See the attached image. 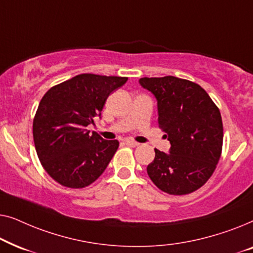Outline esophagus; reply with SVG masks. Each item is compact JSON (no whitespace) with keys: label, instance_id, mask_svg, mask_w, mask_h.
Masks as SVG:
<instances>
[{"label":"esophagus","instance_id":"1","mask_svg":"<svg viewBox=\"0 0 253 253\" xmlns=\"http://www.w3.org/2000/svg\"><path fill=\"white\" fill-rule=\"evenodd\" d=\"M126 144L127 145V146H130V147H136V146H138V145H139V143H137V141H133V140H131V139H126Z\"/></svg>","mask_w":253,"mask_h":253}]
</instances>
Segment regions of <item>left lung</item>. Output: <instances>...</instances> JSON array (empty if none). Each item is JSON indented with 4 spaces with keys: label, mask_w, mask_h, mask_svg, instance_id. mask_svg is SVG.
Here are the masks:
<instances>
[{
    "label": "left lung",
    "mask_w": 253,
    "mask_h": 253,
    "mask_svg": "<svg viewBox=\"0 0 253 253\" xmlns=\"http://www.w3.org/2000/svg\"><path fill=\"white\" fill-rule=\"evenodd\" d=\"M158 101L159 127L170 141L169 153L155 148L147 174L169 195H188L205 184L220 160L223 126L220 110L196 83L166 77L140 78Z\"/></svg>",
    "instance_id": "1"
}]
</instances>
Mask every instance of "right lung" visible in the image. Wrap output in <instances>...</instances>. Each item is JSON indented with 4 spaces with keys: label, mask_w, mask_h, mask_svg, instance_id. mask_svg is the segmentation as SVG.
Returning <instances> with one entry per match:
<instances>
[{
    "label": "right lung",
    "mask_w": 253,
    "mask_h": 253,
    "mask_svg": "<svg viewBox=\"0 0 253 253\" xmlns=\"http://www.w3.org/2000/svg\"><path fill=\"white\" fill-rule=\"evenodd\" d=\"M126 77L82 74L42 96L33 120V139L44 170L61 185L82 189L105 171L120 143L86 126L101 115L110 93Z\"/></svg>",
    "instance_id": "1"
}]
</instances>
